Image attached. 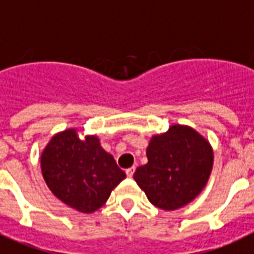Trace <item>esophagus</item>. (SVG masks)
Wrapping results in <instances>:
<instances>
[{
  "instance_id": "1",
  "label": "esophagus",
  "mask_w": 254,
  "mask_h": 254,
  "mask_svg": "<svg viewBox=\"0 0 254 254\" xmlns=\"http://www.w3.org/2000/svg\"><path fill=\"white\" fill-rule=\"evenodd\" d=\"M134 172H135V168H134V167L127 168V176L129 177V178H131V177H133V174H134Z\"/></svg>"
}]
</instances>
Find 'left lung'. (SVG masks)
Returning <instances> with one entry per match:
<instances>
[{
    "label": "left lung",
    "instance_id": "8db88e82",
    "mask_svg": "<svg viewBox=\"0 0 254 254\" xmlns=\"http://www.w3.org/2000/svg\"><path fill=\"white\" fill-rule=\"evenodd\" d=\"M146 165L134 180L155 206L176 210L187 205L208 182L213 167L209 142L192 127L173 125L153 135L147 147Z\"/></svg>",
    "mask_w": 254,
    "mask_h": 254
}]
</instances>
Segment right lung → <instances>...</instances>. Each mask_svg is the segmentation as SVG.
Wrapping results in <instances>:
<instances>
[{"label":"right lung","mask_w":254,"mask_h":254,"mask_svg":"<svg viewBox=\"0 0 254 254\" xmlns=\"http://www.w3.org/2000/svg\"><path fill=\"white\" fill-rule=\"evenodd\" d=\"M41 170L51 192L82 213L99 209L111 191L127 178L95 135L81 140L76 129L51 138L41 155Z\"/></svg>","instance_id":"1"}]
</instances>
